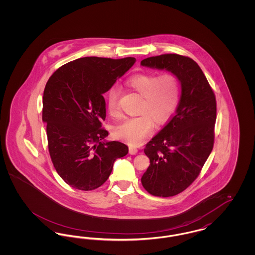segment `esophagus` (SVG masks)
<instances>
[{
  "instance_id": "esophagus-1",
  "label": "esophagus",
  "mask_w": 255,
  "mask_h": 255,
  "mask_svg": "<svg viewBox=\"0 0 255 255\" xmlns=\"http://www.w3.org/2000/svg\"><path fill=\"white\" fill-rule=\"evenodd\" d=\"M129 153L131 155H135L137 153V149L135 147H133V146H130L129 147Z\"/></svg>"
}]
</instances>
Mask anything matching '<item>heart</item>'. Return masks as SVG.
Listing matches in <instances>:
<instances>
[{"label": "heart", "mask_w": 255, "mask_h": 255, "mask_svg": "<svg viewBox=\"0 0 255 255\" xmlns=\"http://www.w3.org/2000/svg\"><path fill=\"white\" fill-rule=\"evenodd\" d=\"M127 85L142 96L138 113L140 115L127 118L114 128L117 138L132 145L139 144L153 132L155 122H165L176 108L180 97V82L173 73L162 75L139 73L131 76ZM121 91L114 86L107 94V109L110 115L118 117Z\"/></svg>", "instance_id": "heart-1"}]
</instances>
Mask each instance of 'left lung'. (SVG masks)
<instances>
[{
  "instance_id": "1",
  "label": "left lung",
  "mask_w": 255,
  "mask_h": 255,
  "mask_svg": "<svg viewBox=\"0 0 255 255\" xmlns=\"http://www.w3.org/2000/svg\"><path fill=\"white\" fill-rule=\"evenodd\" d=\"M141 66L176 75L182 95L175 115L144 148L150 165L141 177L146 191L171 197L199 176L214 144L216 98L193 59L175 53L148 57Z\"/></svg>"
}]
</instances>
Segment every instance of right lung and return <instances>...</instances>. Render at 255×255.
Returning <instances> with one entry per match:
<instances>
[{
  "instance_id": "add662e5",
  "label": "right lung",
  "mask_w": 255,
  "mask_h": 255,
  "mask_svg": "<svg viewBox=\"0 0 255 255\" xmlns=\"http://www.w3.org/2000/svg\"><path fill=\"white\" fill-rule=\"evenodd\" d=\"M135 62L133 57H83L63 65L49 77L43 96L49 155L63 181L94 190L109 178L117 158L128 154L120 141H107L103 94Z\"/></svg>"
}]
</instances>
